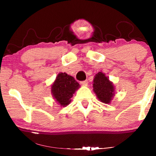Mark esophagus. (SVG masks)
Instances as JSON below:
<instances>
[{
    "instance_id": "esophagus-1",
    "label": "esophagus",
    "mask_w": 156,
    "mask_h": 156,
    "mask_svg": "<svg viewBox=\"0 0 156 156\" xmlns=\"http://www.w3.org/2000/svg\"><path fill=\"white\" fill-rule=\"evenodd\" d=\"M81 84L82 85H83V86H86L87 84H88V80H84V81H82L81 82Z\"/></svg>"
}]
</instances>
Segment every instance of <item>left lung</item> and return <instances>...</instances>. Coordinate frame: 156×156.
<instances>
[{
	"mask_svg": "<svg viewBox=\"0 0 156 156\" xmlns=\"http://www.w3.org/2000/svg\"><path fill=\"white\" fill-rule=\"evenodd\" d=\"M93 90L100 102L109 104L115 94L114 86L105 73L98 72L94 78Z\"/></svg>",
	"mask_w": 156,
	"mask_h": 156,
	"instance_id": "8db88e82",
	"label": "left lung"
}]
</instances>
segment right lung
<instances>
[{"instance_id": "add662e5", "label": "right lung", "mask_w": 156, "mask_h": 156, "mask_svg": "<svg viewBox=\"0 0 156 156\" xmlns=\"http://www.w3.org/2000/svg\"><path fill=\"white\" fill-rule=\"evenodd\" d=\"M80 87L74 78L66 73L60 72L51 85V94L58 103L66 107L72 101L73 94Z\"/></svg>"}]
</instances>
